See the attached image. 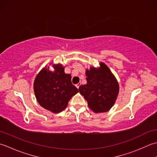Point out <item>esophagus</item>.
Instances as JSON below:
<instances>
[{"mask_svg": "<svg viewBox=\"0 0 157 157\" xmlns=\"http://www.w3.org/2000/svg\"><path fill=\"white\" fill-rule=\"evenodd\" d=\"M81 82H78V83H77V84L76 85V87L78 89V88H79V87H80V85H81Z\"/></svg>", "mask_w": 157, "mask_h": 157, "instance_id": "obj_1", "label": "esophagus"}]
</instances>
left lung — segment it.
Returning <instances> with one entry per match:
<instances>
[{
  "label": "left lung",
  "instance_id": "obj_1",
  "mask_svg": "<svg viewBox=\"0 0 157 157\" xmlns=\"http://www.w3.org/2000/svg\"><path fill=\"white\" fill-rule=\"evenodd\" d=\"M85 75L87 84L80 86L79 93L93 112H108L114 105L119 92L116 77L104 62H100L98 68L91 66L86 69Z\"/></svg>",
  "mask_w": 157,
  "mask_h": 157
}]
</instances>
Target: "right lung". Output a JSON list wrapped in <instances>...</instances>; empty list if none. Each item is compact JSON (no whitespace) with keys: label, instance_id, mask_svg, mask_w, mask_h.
<instances>
[{"label":"right lung","instance_id":"right-lung-1","mask_svg":"<svg viewBox=\"0 0 157 157\" xmlns=\"http://www.w3.org/2000/svg\"><path fill=\"white\" fill-rule=\"evenodd\" d=\"M53 67L51 71L49 66ZM61 63H50L38 73L34 81V91L37 101L44 109L59 113L68 105L78 89L72 84L71 75L66 74Z\"/></svg>","mask_w":157,"mask_h":157}]
</instances>
